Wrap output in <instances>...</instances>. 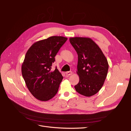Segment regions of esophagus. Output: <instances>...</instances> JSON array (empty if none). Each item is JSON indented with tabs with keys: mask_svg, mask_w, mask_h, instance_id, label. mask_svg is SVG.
I'll return each mask as SVG.
<instances>
[{
	"mask_svg": "<svg viewBox=\"0 0 131 131\" xmlns=\"http://www.w3.org/2000/svg\"><path fill=\"white\" fill-rule=\"evenodd\" d=\"M66 74L67 75V76H70V75H71L73 74V72L72 71H68L66 72Z\"/></svg>",
	"mask_w": 131,
	"mask_h": 131,
	"instance_id": "obj_1",
	"label": "esophagus"
}]
</instances>
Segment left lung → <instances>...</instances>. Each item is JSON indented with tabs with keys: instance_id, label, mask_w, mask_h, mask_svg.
<instances>
[{
	"instance_id": "1",
	"label": "left lung",
	"mask_w": 131,
	"mask_h": 131,
	"mask_svg": "<svg viewBox=\"0 0 131 131\" xmlns=\"http://www.w3.org/2000/svg\"><path fill=\"white\" fill-rule=\"evenodd\" d=\"M78 54L77 73L79 82L76 91L85 97L98 93L104 84L108 71V61L99 47L90 38H70Z\"/></svg>"
}]
</instances>
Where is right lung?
<instances>
[{
	"label": "right lung",
	"instance_id": "right-lung-1",
	"mask_svg": "<svg viewBox=\"0 0 131 131\" xmlns=\"http://www.w3.org/2000/svg\"><path fill=\"white\" fill-rule=\"evenodd\" d=\"M67 38L52 36L34 42L27 51L22 65L26 85L37 99L46 101L58 92L63 79L57 68L51 70L54 57Z\"/></svg>",
	"mask_w": 131,
	"mask_h": 131
}]
</instances>
